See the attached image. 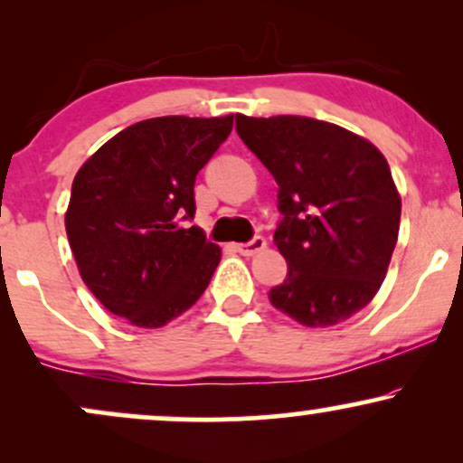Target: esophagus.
I'll return each instance as SVG.
<instances>
[{
  "instance_id": "obj_1",
  "label": "esophagus",
  "mask_w": 463,
  "mask_h": 463,
  "mask_svg": "<svg viewBox=\"0 0 463 463\" xmlns=\"http://www.w3.org/2000/svg\"><path fill=\"white\" fill-rule=\"evenodd\" d=\"M265 246H268V241H265L263 237H254L252 241H248V243H237L235 248H237L239 254H243V257H254V254L263 252Z\"/></svg>"
}]
</instances>
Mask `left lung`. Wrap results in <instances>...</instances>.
Here are the masks:
<instances>
[{
  "instance_id": "obj_1",
  "label": "left lung",
  "mask_w": 463,
  "mask_h": 463,
  "mask_svg": "<svg viewBox=\"0 0 463 463\" xmlns=\"http://www.w3.org/2000/svg\"><path fill=\"white\" fill-rule=\"evenodd\" d=\"M243 143L279 184L274 241L289 265L269 302L311 328L348 320L374 298L401 226V194L374 143L311 117L237 115Z\"/></svg>"
}]
</instances>
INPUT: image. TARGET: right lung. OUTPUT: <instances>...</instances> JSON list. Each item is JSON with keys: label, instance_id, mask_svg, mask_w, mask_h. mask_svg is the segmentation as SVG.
I'll return each mask as SVG.
<instances>
[{"label": "right lung", "instance_id": "1", "mask_svg": "<svg viewBox=\"0 0 463 463\" xmlns=\"http://www.w3.org/2000/svg\"><path fill=\"white\" fill-rule=\"evenodd\" d=\"M232 130L226 117H156L84 161L65 213L84 285L132 326L158 328L198 302L222 250L198 226L195 176Z\"/></svg>", "mask_w": 463, "mask_h": 463}]
</instances>
